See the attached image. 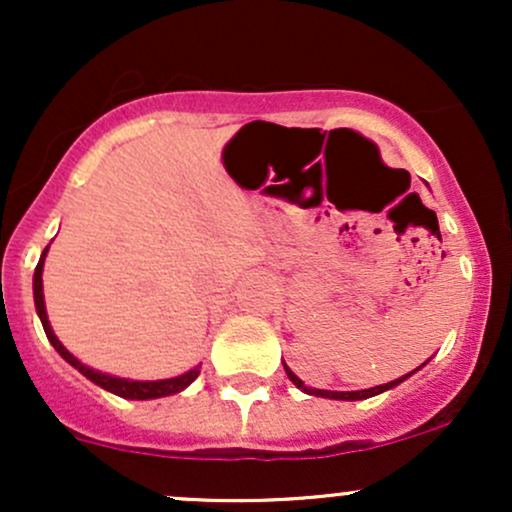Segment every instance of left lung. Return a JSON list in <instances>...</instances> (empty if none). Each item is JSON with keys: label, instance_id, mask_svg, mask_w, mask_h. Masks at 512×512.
<instances>
[{"label": "left lung", "instance_id": "left-lung-1", "mask_svg": "<svg viewBox=\"0 0 512 512\" xmlns=\"http://www.w3.org/2000/svg\"><path fill=\"white\" fill-rule=\"evenodd\" d=\"M421 368V366H419ZM416 368V370H419ZM284 370H286V375H289V380L296 387H301V390L305 392V395H315V397H327V399H346V402H356V399H368V397H373V395H380V392H385V390H390V387H395V385H399V383H404V380L409 378L411 373H414V370H411V373H407V375H402V378H397V380H392V383H385V385H378V387H370V390H356V392H332V390H313V387H305L303 385V380L298 378L296 373H293V370L286 366L284 363Z\"/></svg>", "mask_w": 512, "mask_h": 512}]
</instances>
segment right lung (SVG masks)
<instances>
[{"label":"right lung","mask_w":512,"mask_h":512,"mask_svg":"<svg viewBox=\"0 0 512 512\" xmlns=\"http://www.w3.org/2000/svg\"><path fill=\"white\" fill-rule=\"evenodd\" d=\"M45 255H48V248L43 250V255H40V262L38 267H35V274H33V298H35V310H38V317L40 322H43V330L48 334L50 344L55 346L57 354H60L64 361L69 363V366H74L79 370L81 375H86L91 383H96L98 387H103V390L113 392L117 397H125V399H158V397H168V395H175V392H182L187 385L195 383V378L199 375V366L187 370V373L178 375V378H168V380H125V378H115V375H105L101 370H93L84 366V363L79 361V358L69 354L67 349H64L60 339L55 337V332H52L50 322H48V313H45V298H43V264H45Z\"/></svg>","instance_id":"1"}]
</instances>
